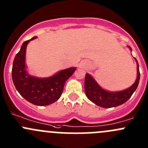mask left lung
<instances>
[{
	"label": "left lung",
	"mask_w": 148,
	"mask_h": 148,
	"mask_svg": "<svg viewBox=\"0 0 148 148\" xmlns=\"http://www.w3.org/2000/svg\"><path fill=\"white\" fill-rule=\"evenodd\" d=\"M128 47L130 50H132L131 47ZM135 60L138 64V76L136 80L130 87L120 92H112L104 90L98 84L90 74H86L84 80V90L88 99L97 105L104 108L117 107L126 102L136 90L140 81V74L139 71L138 62L136 59Z\"/></svg>",
	"instance_id": "obj_1"
}]
</instances>
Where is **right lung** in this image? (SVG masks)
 I'll return each mask as SVG.
<instances>
[{
    "instance_id": "add662e5",
    "label": "right lung",
    "mask_w": 148,
    "mask_h": 148,
    "mask_svg": "<svg viewBox=\"0 0 148 148\" xmlns=\"http://www.w3.org/2000/svg\"><path fill=\"white\" fill-rule=\"evenodd\" d=\"M24 41L13 60L12 79L21 95L28 102L35 105L46 106L52 104L60 98L65 82L75 71L76 67L62 70L52 77L38 78L29 75L26 70V46L30 41Z\"/></svg>"
}]
</instances>
